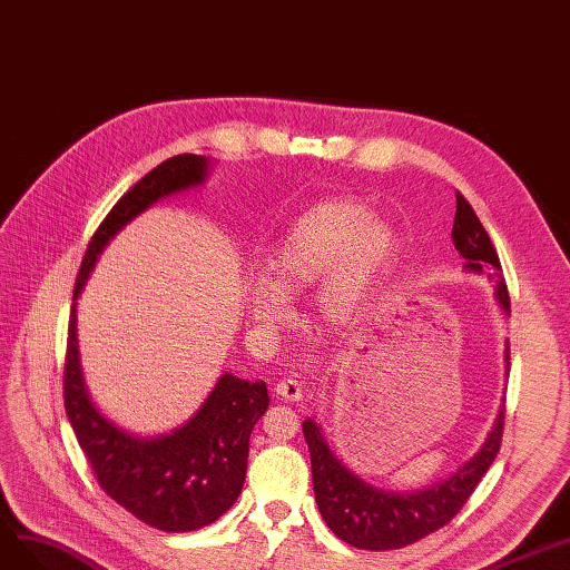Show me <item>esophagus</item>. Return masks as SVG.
Wrapping results in <instances>:
<instances>
[{
  "mask_svg": "<svg viewBox=\"0 0 570 570\" xmlns=\"http://www.w3.org/2000/svg\"><path fill=\"white\" fill-rule=\"evenodd\" d=\"M274 392H276V396H281L285 401H302V396H304L302 383L294 381V377H285V381L276 383Z\"/></svg>",
  "mask_w": 570,
  "mask_h": 570,
  "instance_id": "esophagus-1",
  "label": "esophagus"
}]
</instances>
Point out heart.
<instances>
[{
    "instance_id": "obj_1",
    "label": "heart",
    "mask_w": 570,
    "mask_h": 570,
    "mask_svg": "<svg viewBox=\"0 0 570 570\" xmlns=\"http://www.w3.org/2000/svg\"><path fill=\"white\" fill-rule=\"evenodd\" d=\"M396 255V234L357 202H322L296 218L268 253V276L253 278L248 302L262 327L292 315L287 292L320 283L317 308L334 327L355 322Z\"/></svg>"
}]
</instances>
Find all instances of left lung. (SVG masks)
I'll list each match as a JSON object with an SVG mask.
<instances>
[{
	"mask_svg": "<svg viewBox=\"0 0 570 570\" xmlns=\"http://www.w3.org/2000/svg\"><path fill=\"white\" fill-rule=\"evenodd\" d=\"M452 243L459 255L466 259V268L475 271V274H482V268H494L501 278V262L494 243L462 193H456ZM497 299L503 311L510 313V296L503 278L497 285ZM503 420L505 413L501 411L480 452L452 478L411 494L375 490L360 475L350 473L345 464H341V459H336V454L330 450L320 426L313 420H306L304 436L311 450L313 490L324 522L347 546H355L360 550L383 552L417 543L420 538L445 527L464 508L478 482L499 454L503 441Z\"/></svg>",
	"mask_w": 570,
	"mask_h": 570,
	"instance_id": "obj_1",
	"label": "left lung"
}]
</instances>
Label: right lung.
Masks as SVG:
<instances>
[{
  "mask_svg": "<svg viewBox=\"0 0 570 570\" xmlns=\"http://www.w3.org/2000/svg\"><path fill=\"white\" fill-rule=\"evenodd\" d=\"M202 155H176L148 171L108 210L78 268L73 302L97 255L131 218L157 199L204 180ZM65 409L80 450L101 490L134 518L159 531H195L213 524L234 505L248 469V441L266 413V385L225 373L199 413L159 439H137L108 422L88 396L76 345V304L69 315L65 355Z\"/></svg>",
  "mask_w": 570,
  "mask_h": 570,
  "instance_id": "obj_1",
  "label": "right lung"
}]
</instances>
